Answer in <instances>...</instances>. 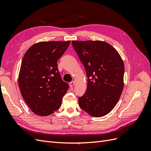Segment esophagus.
Listing matches in <instances>:
<instances>
[{"instance_id":"obj_1","label":"esophagus","mask_w":151,"mask_h":151,"mask_svg":"<svg viewBox=\"0 0 151 151\" xmlns=\"http://www.w3.org/2000/svg\"><path fill=\"white\" fill-rule=\"evenodd\" d=\"M74 85H75V81H73L70 82V83H69V86H70V88H72V87L74 86Z\"/></svg>"}]
</instances>
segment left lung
Returning a JSON list of instances; mask_svg holds the SVG:
<instances>
[{
	"mask_svg": "<svg viewBox=\"0 0 151 151\" xmlns=\"http://www.w3.org/2000/svg\"><path fill=\"white\" fill-rule=\"evenodd\" d=\"M88 77L79 106L94 117L107 115L116 106L124 86V63L117 50L103 41H72Z\"/></svg>",
	"mask_w": 151,
	"mask_h": 151,
	"instance_id": "obj_1",
	"label": "left lung"
}]
</instances>
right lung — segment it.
<instances>
[{
  "label": "right lung",
  "mask_w": 151,
  "mask_h": 151,
  "mask_svg": "<svg viewBox=\"0 0 151 151\" xmlns=\"http://www.w3.org/2000/svg\"><path fill=\"white\" fill-rule=\"evenodd\" d=\"M70 42H41L26 51L21 65L18 84L22 97L35 114L48 116L60 108L68 84L58 70L57 60Z\"/></svg>",
  "instance_id": "1"
}]
</instances>
